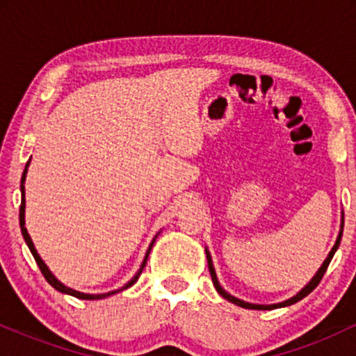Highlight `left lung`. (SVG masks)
<instances>
[{
    "mask_svg": "<svg viewBox=\"0 0 356 356\" xmlns=\"http://www.w3.org/2000/svg\"><path fill=\"white\" fill-rule=\"evenodd\" d=\"M343 219H345V218H343V214H341V224H340V232H338V238H337V241H334V246L332 248V251L328 252V256H326V259L323 261V264H321V266H320V269H318V271H316V275H314V276L312 277V280H309V283L306 284L305 288L301 289V291H298L296 295L289 298V300H284V301H281V303H275V305H256V303H248V301H244V300H239V298L232 296L231 293H227L226 289H224L222 286H220L219 280H218V275H216L214 264H212V257H211V252H209V249L206 248V257H207V264H209V273H211L212 283H214V288H216V291H218L219 295L224 298V300H227V301H229V303H234V305L241 306V308H246V309H276V308H284V306H291V305L298 303V301H300V300H303L305 296H308L309 293H312L313 289L316 288L318 284H320V281H321L323 275H325V273H326V269H328V264H330V261L333 259L334 252H337V249H338V246H340V243H341V236H343V222H345V220H343Z\"/></svg>",
    "mask_w": 356,
    "mask_h": 356,
    "instance_id": "obj_1",
    "label": "left lung"
}]
</instances>
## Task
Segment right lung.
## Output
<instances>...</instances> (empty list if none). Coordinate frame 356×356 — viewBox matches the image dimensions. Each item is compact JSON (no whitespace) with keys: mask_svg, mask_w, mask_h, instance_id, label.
Wrapping results in <instances>:
<instances>
[{"mask_svg":"<svg viewBox=\"0 0 356 356\" xmlns=\"http://www.w3.org/2000/svg\"><path fill=\"white\" fill-rule=\"evenodd\" d=\"M28 165H30V161L26 162V167H24L23 175H22V186H19V189H22V206H19V227H22V234H23V238H24V243H26V244H28V248H30L31 254H33L35 261H36V264H38L40 271H42V275L44 276V280H47L48 283H50V284L53 286V288L56 289V291L63 293V295H70V296L80 298V300H102V298H108V296H112V295H117V293L124 291V289L130 288V286L136 284V281L138 280V276L142 275V269L145 268V264H147V257H149V254H150V249H152L154 243H155V239H157V236H159V234H155V238L152 239V243H150L149 249H147L144 261H142V264H140V269H138V271L136 273V276H134L132 280L129 281V283L122 286L120 289H115V291H108V293H100V295H88V293H81V291H76V289L68 288V286H65L63 283H61V281L56 280L55 275H53V273L50 271V269H48L47 264H44V261L42 259V257H40L38 251H36V248H35V244H33V241H31L30 234H28V231H26V227H24V207H26V201H24V181H26Z\"/></svg>","mask_w":356,"mask_h":356,"instance_id":"right-lung-1","label":"right lung"}]
</instances>
